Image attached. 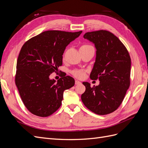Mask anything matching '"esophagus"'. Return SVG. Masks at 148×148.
Segmentation results:
<instances>
[{"label": "esophagus", "mask_w": 148, "mask_h": 148, "mask_svg": "<svg viewBox=\"0 0 148 148\" xmlns=\"http://www.w3.org/2000/svg\"><path fill=\"white\" fill-rule=\"evenodd\" d=\"M75 84H81L82 83L80 82L79 81H78V80H75Z\"/></svg>", "instance_id": "obj_1"}]
</instances>
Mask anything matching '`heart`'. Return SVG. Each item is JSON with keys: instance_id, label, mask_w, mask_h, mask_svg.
Masks as SVG:
<instances>
[{"instance_id": "b5f03b06", "label": "heart", "mask_w": 148, "mask_h": 148, "mask_svg": "<svg viewBox=\"0 0 148 148\" xmlns=\"http://www.w3.org/2000/svg\"><path fill=\"white\" fill-rule=\"evenodd\" d=\"M91 46L88 45V44H83L79 48V50L82 49H85L90 47ZM71 74H72L75 77L77 78H83L85 74H86V72L84 70H74L73 71H71Z\"/></svg>"}]
</instances>
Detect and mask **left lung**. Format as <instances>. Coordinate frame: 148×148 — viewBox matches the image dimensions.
<instances>
[{
  "label": "left lung",
  "mask_w": 148,
  "mask_h": 148,
  "mask_svg": "<svg viewBox=\"0 0 148 148\" xmlns=\"http://www.w3.org/2000/svg\"><path fill=\"white\" fill-rule=\"evenodd\" d=\"M83 38L95 44L96 58L90 78L100 83L92 87L83 83L86 90L82 102L96 114H110L122 104L130 85V56L124 44L109 31L88 32Z\"/></svg>",
  "instance_id": "obj_1"
}]
</instances>
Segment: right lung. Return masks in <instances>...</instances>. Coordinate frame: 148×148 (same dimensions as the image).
Returning a JSON list of instances; mask_svg holds the SVG:
<instances>
[{"label": "right lung", "mask_w": 148, "mask_h": 148, "mask_svg": "<svg viewBox=\"0 0 148 148\" xmlns=\"http://www.w3.org/2000/svg\"><path fill=\"white\" fill-rule=\"evenodd\" d=\"M82 33L59 30L44 31L26 41L16 62L15 82L21 100L31 114L46 117L59 108L63 93L75 84L64 75L56 82L49 75L62 65V55L68 44Z\"/></svg>", "instance_id": "1"}]
</instances>
